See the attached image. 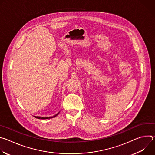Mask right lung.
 <instances>
[{
  "mask_svg": "<svg viewBox=\"0 0 155 155\" xmlns=\"http://www.w3.org/2000/svg\"><path fill=\"white\" fill-rule=\"evenodd\" d=\"M59 114V113H58V114H57L56 115H55L54 116L51 117H36V116H34V117H35V118H38V119H41V120H44V119H49V118H54V117H56Z\"/></svg>",
  "mask_w": 155,
  "mask_h": 155,
  "instance_id": "1",
  "label": "right lung"
}]
</instances>
